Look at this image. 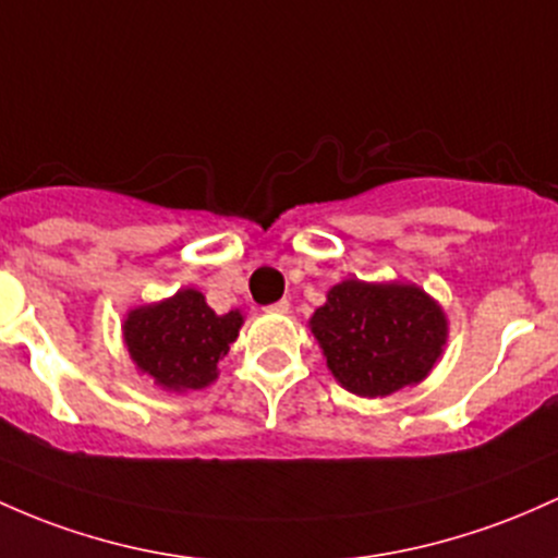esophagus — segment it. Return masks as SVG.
<instances>
[{
	"mask_svg": "<svg viewBox=\"0 0 558 558\" xmlns=\"http://www.w3.org/2000/svg\"><path fill=\"white\" fill-rule=\"evenodd\" d=\"M265 312H275V315H283V312H289V302L286 299H280V302L269 304V307H265Z\"/></svg>",
	"mask_w": 558,
	"mask_h": 558,
	"instance_id": "obj_1",
	"label": "esophagus"
}]
</instances>
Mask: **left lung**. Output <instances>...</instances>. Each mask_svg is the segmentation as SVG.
Listing matches in <instances>:
<instances>
[{"label": "left lung", "instance_id": "left-lung-1", "mask_svg": "<svg viewBox=\"0 0 558 558\" xmlns=\"http://www.w3.org/2000/svg\"><path fill=\"white\" fill-rule=\"evenodd\" d=\"M310 330L341 387L387 397L428 376L448 341V317L413 283L349 278L328 291Z\"/></svg>", "mask_w": 558, "mask_h": 558}]
</instances>
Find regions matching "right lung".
Wrapping results in <instances>:
<instances>
[{
	"label": "right lung",
	"instance_id": "obj_1",
	"mask_svg": "<svg viewBox=\"0 0 558 558\" xmlns=\"http://www.w3.org/2000/svg\"><path fill=\"white\" fill-rule=\"evenodd\" d=\"M243 315H217L195 289L177 291L158 304L132 310L124 344L140 373L169 391L204 389L217 378V363L230 352Z\"/></svg>",
	"mask_w": 558,
	"mask_h": 558
}]
</instances>
